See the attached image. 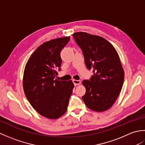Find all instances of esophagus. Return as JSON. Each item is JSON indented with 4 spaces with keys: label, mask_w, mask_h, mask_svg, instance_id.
<instances>
[{
    "label": "esophagus",
    "mask_w": 145,
    "mask_h": 145,
    "mask_svg": "<svg viewBox=\"0 0 145 145\" xmlns=\"http://www.w3.org/2000/svg\"><path fill=\"white\" fill-rule=\"evenodd\" d=\"M73 83L75 85H78L80 84V80H73Z\"/></svg>",
    "instance_id": "1"
}]
</instances>
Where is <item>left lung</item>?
<instances>
[{
  "mask_svg": "<svg viewBox=\"0 0 145 145\" xmlns=\"http://www.w3.org/2000/svg\"><path fill=\"white\" fill-rule=\"evenodd\" d=\"M81 48L85 65L92 70L93 75L82 84L86 93L82 97L88 108L95 112H104L110 108L121 91L124 81L119 55L113 46L100 36L86 32L73 34Z\"/></svg>",
  "mask_w": 145,
  "mask_h": 145,
  "instance_id": "8db88e82",
  "label": "left lung"
}]
</instances>
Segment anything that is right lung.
I'll use <instances>...</instances> for the list:
<instances>
[{
  "label": "right lung",
  "mask_w": 145,
  "mask_h": 145,
  "mask_svg": "<svg viewBox=\"0 0 145 145\" xmlns=\"http://www.w3.org/2000/svg\"><path fill=\"white\" fill-rule=\"evenodd\" d=\"M70 37L58 38L40 45L30 56L24 72V93L40 115L57 119L66 112L74 87L72 80L55 78L60 70V52Z\"/></svg>",
  "instance_id": "obj_1"
}]
</instances>
